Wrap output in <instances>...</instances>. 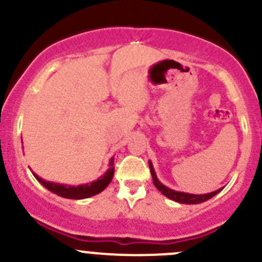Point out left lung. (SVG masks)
Masks as SVG:
<instances>
[{"mask_svg":"<svg viewBox=\"0 0 262 262\" xmlns=\"http://www.w3.org/2000/svg\"><path fill=\"white\" fill-rule=\"evenodd\" d=\"M148 165H149V170H150V175H152V180L155 186L165 195L166 198L168 199L173 200L176 203H180V204H200V203H204L207 200L212 199L213 196H215L218 192H221L223 190V187L221 189L215 190V191L208 192V194H189V192H184V191H176V190L170 189L166 185H163L162 182L158 180L157 175H156V171L153 168V165L150 161H148Z\"/></svg>","mask_w":262,"mask_h":262,"instance_id":"8db88e82","label":"left lung"}]
</instances>
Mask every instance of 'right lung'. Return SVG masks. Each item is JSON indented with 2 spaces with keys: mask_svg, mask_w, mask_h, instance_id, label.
<instances>
[{
  "mask_svg": "<svg viewBox=\"0 0 262 262\" xmlns=\"http://www.w3.org/2000/svg\"><path fill=\"white\" fill-rule=\"evenodd\" d=\"M31 172H33V171H31ZM33 175L36 180L40 182L46 189L52 191L53 194H57L59 195V196L66 198V199H86V198L94 196V195L101 192L102 190L106 189L107 185L112 182L113 176H114V158H110L109 168H107L106 172L102 176H100L97 180L89 182V184L77 185V186H75V185H64L58 184V182L47 181L44 180V179L39 178L35 172H33Z\"/></svg>",
  "mask_w": 262,
  "mask_h": 262,
  "instance_id": "1",
  "label": "right lung"
}]
</instances>
